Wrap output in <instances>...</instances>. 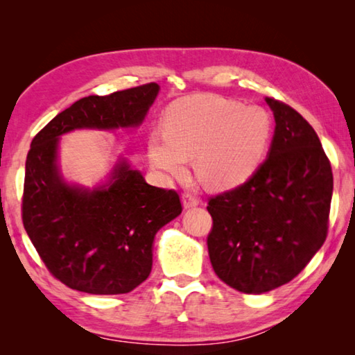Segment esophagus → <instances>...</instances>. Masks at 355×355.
Here are the masks:
<instances>
[{"instance_id": "obj_1", "label": "esophagus", "mask_w": 355, "mask_h": 355, "mask_svg": "<svg viewBox=\"0 0 355 355\" xmlns=\"http://www.w3.org/2000/svg\"><path fill=\"white\" fill-rule=\"evenodd\" d=\"M182 200H183L184 208H192V207L199 205V199H197V196L192 194V192H183Z\"/></svg>"}]
</instances>
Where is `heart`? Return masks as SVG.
Listing matches in <instances>:
<instances>
[{"label": "heart", "mask_w": 355, "mask_h": 355, "mask_svg": "<svg viewBox=\"0 0 355 355\" xmlns=\"http://www.w3.org/2000/svg\"><path fill=\"white\" fill-rule=\"evenodd\" d=\"M164 133H153L148 141V156L156 169L182 175L186 158L194 156L196 175L203 184L228 189L255 172L271 139L272 122L260 106L194 95L169 106Z\"/></svg>", "instance_id": "b5f03b06"}]
</instances>
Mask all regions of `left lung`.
<instances>
[{"label":"left lung","mask_w":355,"mask_h":355,"mask_svg":"<svg viewBox=\"0 0 355 355\" xmlns=\"http://www.w3.org/2000/svg\"><path fill=\"white\" fill-rule=\"evenodd\" d=\"M275 131L268 158L248 182L211 196L207 244L228 286L261 294L291 282L327 238L334 175L311 125L268 97Z\"/></svg>","instance_id":"left-lung-1"}]
</instances>
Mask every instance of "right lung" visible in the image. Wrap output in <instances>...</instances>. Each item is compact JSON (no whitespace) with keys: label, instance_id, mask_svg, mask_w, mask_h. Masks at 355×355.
I'll use <instances>...</instances> for the list:
<instances>
[{"label":"right lung","instance_id":"1","mask_svg":"<svg viewBox=\"0 0 355 355\" xmlns=\"http://www.w3.org/2000/svg\"><path fill=\"white\" fill-rule=\"evenodd\" d=\"M156 83L89 95L50 120L26 156L21 219L53 277L89 294L133 291L152 271L156 232L182 213L177 191L146 183L139 171L119 163L111 182L86 191L62 182L58 137L75 128L139 125L153 103Z\"/></svg>","mask_w":355,"mask_h":355}]
</instances>
